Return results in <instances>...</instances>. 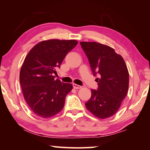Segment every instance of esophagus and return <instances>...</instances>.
I'll list each match as a JSON object with an SVG mask.
<instances>
[{"instance_id": "1", "label": "esophagus", "mask_w": 150, "mask_h": 150, "mask_svg": "<svg viewBox=\"0 0 150 150\" xmlns=\"http://www.w3.org/2000/svg\"><path fill=\"white\" fill-rule=\"evenodd\" d=\"M73 88H75V89H79V88H81V87H82L81 86L79 85H76V84H73Z\"/></svg>"}]
</instances>
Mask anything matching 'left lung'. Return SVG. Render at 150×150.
<instances>
[{
  "label": "left lung",
  "mask_w": 150,
  "mask_h": 150,
  "mask_svg": "<svg viewBox=\"0 0 150 150\" xmlns=\"http://www.w3.org/2000/svg\"><path fill=\"white\" fill-rule=\"evenodd\" d=\"M89 62L98 87L91 90V97L85 106L100 119L113 116L127 95L129 73L124 59L113 48L97 42H81Z\"/></svg>",
  "instance_id": "1"
}]
</instances>
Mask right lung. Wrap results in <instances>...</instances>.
Wrapping results in <instances>:
<instances>
[{"label":"right lung","mask_w":150,"mask_h":150,"mask_svg":"<svg viewBox=\"0 0 150 150\" xmlns=\"http://www.w3.org/2000/svg\"><path fill=\"white\" fill-rule=\"evenodd\" d=\"M77 44V40H45L34 45L26 55L20 82L24 99L35 115L50 118L63 109L73 85L55 80L54 74Z\"/></svg>","instance_id":"1"}]
</instances>
